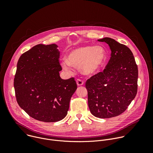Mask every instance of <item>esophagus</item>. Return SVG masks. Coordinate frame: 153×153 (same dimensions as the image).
Segmentation results:
<instances>
[{
	"mask_svg": "<svg viewBox=\"0 0 153 153\" xmlns=\"http://www.w3.org/2000/svg\"><path fill=\"white\" fill-rule=\"evenodd\" d=\"M76 83H77V85L78 86H81V85H83L84 82H83L82 80L78 79L76 80Z\"/></svg>",
	"mask_w": 153,
	"mask_h": 153,
	"instance_id": "esophagus-1",
	"label": "esophagus"
}]
</instances>
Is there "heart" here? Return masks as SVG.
Here are the masks:
<instances>
[{"label":"heart","mask_w":153,"mask_h":153,"mask_svg":"<svg viewBox=\"0 0 153 153\" xmlns=\"http://www.w3.org/2000/svg\"><path fill=\"white\" fill-rule=\"evenodd\" d=\"M106 59V52L100 46L85 45L71 50L67 60L62 62L65 70L70 71V67H79L85 74L96 73L102 66Z\"/></svg>","instance_id":"heart-1"}]
</instances>
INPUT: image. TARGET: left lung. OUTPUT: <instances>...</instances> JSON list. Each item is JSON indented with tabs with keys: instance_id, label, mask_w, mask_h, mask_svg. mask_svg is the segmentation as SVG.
I'll return each instance as SVG.
<instances>
[{
	"instance_id": "obj_1",
	"label": "left lung",
	"mask_w": 153,
	"mask_h": 153,
	"mask_svg": "<svg viewBox=\"0 0 153 153\" xmlns=\"http://www.w3.org/2000/svg\"><path fill=\"white\" fill-rule=\"evenodd\" d=\"M108 44L111 57L103 72L86 82L88 102L91 114L106 119L123 113L137 92L138 68L133 54L126 45L114 39H99Z\"/></svg>"
}]
</instances>
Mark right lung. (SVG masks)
Returning a JSON list of instances; mask_svg holds the SVG:
<instances>
[{"mask_svg":"<svg viewBox=\"0 0 153 153\" xmlns=\"http://www.w3.org/2000/svg\"><path fill=\"white\" fill-rule=\"evenodd\" d=\"M56 44H39L20 57L14 79L17 102L33 119L45 122L67 116L77 89L74 77L61 79L60 52Z\"/></svg>","mask_w":153,"mask_h":153,"instance_id":"obj_1","label":"right lung"}]
</instances>
